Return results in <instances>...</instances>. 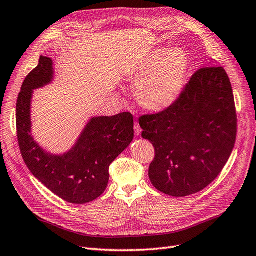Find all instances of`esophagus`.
<instances>
[{
  "label": "esophagus",
  "mask_w": 256,
  "mask_h": 256,
  "mask_svg": "<svg viewBox=\"0 0 256 256\" xmlns=\"http://www.w3.org/2000/svg\"><path fill=\"white\" fill-rule=\"evenodd\" d=\"M134 128H135V135L139 136L141 134V128H140V126L138 124V123H135Z\"/></svg>",
  "instance_id": "esophagus-1"
}]
</instances>
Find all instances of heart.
I'll return each instance as SVG.
<instances>
[{"label":"heart","instance_id":"1","mask_svg":"<svg viewBox=\"0 0 256 256\" xmlns=\"http://www.w3.org/2000/svg\"><path fill=\"white\" fill-rule=\"evenodd\" d=\"M188 70V59L179 48L166 47L150 52L126 74L135 83L134 94L139 106L150 112L172 108L180 98Z\"/></svg>","mask_w":256,"mask_h":256}]
</instances>
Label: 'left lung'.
Listing matches in <instances>:
<instances>
[{"label": "left lung", "mask_w": 256, "mask_h": 256, "mask_svg": "<svg viewBox=\"0 0 256 256\" xmlns=\"http://www.w3.org/2000/svg\"><path fill=\"white\" fill-rule=\"evenodd\" d=\"M155 148L148 177L174 197L200 192L220 175L232 153L238 117L230 79L220 66L198 70L168 110L139 118Z\"/></svg>", "instance_id": "left-lung-1"}]
</instances>
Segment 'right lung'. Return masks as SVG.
Here are the masks:
<instances>
[{
  "instance_id": "1",
  "label": "right lung",
  "mask_w": 256,
  "mask_h": 256,
  "mask_svg": "<svg viewBox=\"0 0 256 256\" xmlns=\"http://www.w3.org/2000/svg\"><path fill=\"white\" fill-rule=\"evenodd\" d=\"M54 63L40 56L39 64L25 78L16 101V134L24 162L32 174L65 202L83 204L98 198L108 186L110 164L134 138L130 112L92 117L74 146L61 155L46 152L32 135L34 90L54 80Z\"/></svg>"
}]
</instances>
